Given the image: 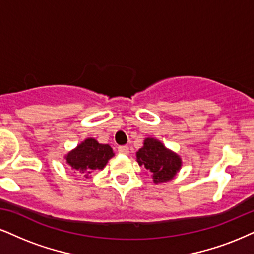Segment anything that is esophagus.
<instances>
[{
	"mask_svg": "<svg viewBox=\"0 0 254 254\" xmlns=\"http://www.w3.org/2000/svg\"><path fill=\"white\" fill-rule=\"evenodd\" d=\"M118 152L120 153V154H128V152H129V148H128L127 146H120L118 148Z\"/></svg>",
	"mask_w": 254,
	"mask_h": 254,
	"instance_id": "1",
	"label": "esophagus"
}]
</instances>
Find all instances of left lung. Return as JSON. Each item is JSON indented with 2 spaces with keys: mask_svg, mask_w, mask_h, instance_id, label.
I'll use <instances>...</instances> for the list:
<instances>
[{
  "mask_svg": "<svg viewBox=\"0 0 254 254\" xmlns=\"http://www.w3.org/2000/svg\"><path fill=\"white\" fill-rule=\"evenodd\" d=\"M136 161L152 175L154 184L173 180L183 166V160L178 153L167 148L160 140L151 136L143 140V146L136 152Z\"/></svg>",
  "mask_w": 254,
  "mask_h": 254,
  "instance_id": "left-lung-1",
  "label": "left lung"
}]
</instances>
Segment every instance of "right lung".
<instances>
[{
  "label": "right lung",
  "instance_id": "add662e5",
  "mask_svg": "<svg viewBox=\"0 0 254 254\" xmlns=\"http://www.w3.org/2000/svg\"><path fill=\"white\" fill-rule=\"evenodd\" d=\"M114 156L112 147L107 143H100L94 137H87L82 142L64 155L65 162L74 170V173L90 178L95 171H102L109 159Z\"/></svg>",
  "mask_w": 254,
  "mask_h": 254
}]
</instances>
